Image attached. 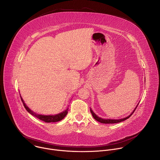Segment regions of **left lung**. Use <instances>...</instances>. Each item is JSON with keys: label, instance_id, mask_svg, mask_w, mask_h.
Masks as SVG:
<instances>
[{"label": "left lung", "instance_id": "8db88e82", "mask_svg": "<svg viewBox=\"0 0 160 160\" xmlns=\"http://www.w3.org/2000/svg\"><path fill=\"white\" fill-rule=\"evenodd\" d=\"M138 106H136V108H135V109L133 111V112L130 114V115L128 117H126V118H122V119H119V120L102 119V118H101L98 117V116L96 115V114L93 112V111H92V109H90V112H91V114H92V117H94V118L96 120H97L98 122H100V123H120V122H123V121H124V120H125L131 117V115H132V114L133 113V112L135 111V109L137 108V107H138Z\"/></svg>", "mask_w": 160, "mask_h": 160}]
</instances>
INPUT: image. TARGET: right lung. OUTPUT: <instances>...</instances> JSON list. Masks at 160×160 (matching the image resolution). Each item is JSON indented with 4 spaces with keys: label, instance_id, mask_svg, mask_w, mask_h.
<instances>
[{
    "label": "right lung",
    "instance_id": "right-lung-1",
    "mask_svg": "<svg viewBox=\"0 0 160 160\" xmlns=\"http://www.w3.org/2000/svg\"><path fill=\"white\" fill-rule=\"evenodd\" d=\"M21 97V96H20ZM21 99L22 102V104L24 105V107L25 108V109H27V111L30 113L32 115L37 117V118L40 119L42 121H43L46 123H51V122H59L61 121V120H62L67 115L68 113V108H67L66 110H64V111L58 114V115H38V114H36L35 112H33L30 109H29V108L25 104V103L24 102V101L22 100V98L21 97Z\"/></svg>",
    "mask_w": 160,
    "mask_h": 160
}]
</instances>
